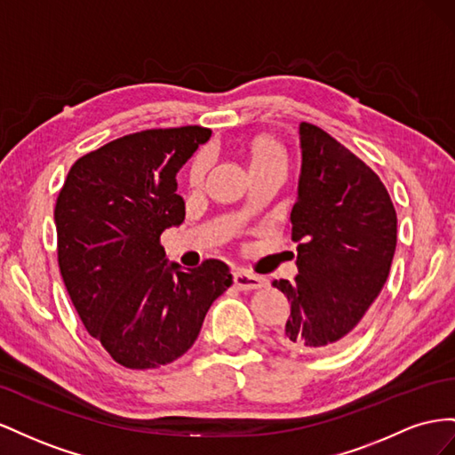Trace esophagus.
<instances>
[{
    "instance_id": "1",
    "label": "esophagus",
    "mask_w": 455,
    "mask_h": 455,
    "mask_svg": "<svg viewBox=\"0 0 455 455\" xmlns=\"http://www.w3.org/2000/svg\"><path fill=\"white\" fill-rule=\"evenodd\" d=\"M235 285H236L238 290H242V291L259 290V288H263V285H265V278L250 275L248 270L238 268V270L235 272Z\"/></svg>"
}]
</instances>
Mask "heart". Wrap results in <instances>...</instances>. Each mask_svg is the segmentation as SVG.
<instances>
[{
    "label": "heart",
    "instance_id": "1",
    "mask_svg": "<svg viewBox=\"0 0 455 455\" xmlns=\"http://www.w3.org/2000/svg\"><path fill=\"white\" fill-rule=\"evenodd\" d=\"M210 152L202 150L196 158L192 160L190 172H188V179L192 185L202 183V179L205 177L207 167H210ZM270 164H283V150L278 145L275 139L268 137H259L251 142L250 147V167L251 170H257V167L263 165H270Z\"/></svg>",
    "mask_w": 455,
    "mask_h": 455
}]
</instances>
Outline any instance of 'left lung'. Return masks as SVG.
<instances>
[{
  "label": "left lung",
  "mask_w": 455,
  "mask_h": 455,
  "mask_svg": "<svg viewBox=\"0 0 455 455\" xmlns=\"http://www.w3.org/2000/svg\"><path fill=\"white\" fill-rule=\"evenodd\" d=\"M303 165L291 210L297 275L275 280L291 305L278 343L299 355L341 347L387 282L396 212L371 167L322 127L299 125Z\"/></svg>",
  "instance_id": "obj_1"
}]
</instances>
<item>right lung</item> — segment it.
I'll return each instance as SVG.
<instances>
[{
    "instance_id": "1",
    "label": "right lung",
    "mask_w": 455,
    "mask_h": 455,
    "mask_svg": "<svg viewBox=\"0 0 455 455\" xmlns=\"http://www.w3.org/2000/svg\"><path fill=\"white\" fill-rule=\"evenodd\" d=\"M212 129H147L70 167L55 205L59 268L89 335L129 370L183 356L232 285L219 259L167 265L160 236L185 220L177 173Z\"/></svg>"
}]
</instances>
